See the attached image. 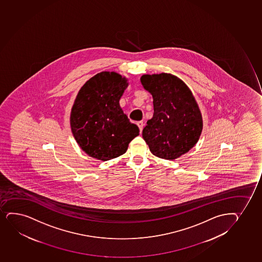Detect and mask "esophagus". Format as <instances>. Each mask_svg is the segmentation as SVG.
<instances>
[{
	"instance_id": "obj_1",
	"label": "esophagus",
	"mask_w": 262,
	"mask_h": 262,
	"mask_svg": "<svg viewBox=\"0 0 262 262\" xmlns=\"http://www.w3.org/2000/svg\"><path fill=\"white\" fill-rule=\"evenodd\" d=\"M137 126H139V128H140V131L142 132V128H143V126H144V123H143V121H142V120H141V121H138V122H137Z\"/></svg>"
}]
</instances>
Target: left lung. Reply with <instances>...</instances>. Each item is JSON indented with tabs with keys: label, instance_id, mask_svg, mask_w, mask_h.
Returning <instances> with one entry per match:
<instances>
[{
	"label": "left lung",
	"instance_id": "8db88e82",
	"mask_svg": "<svg viewBox=\"0 0 262 262\" xmlns=\"http://www.w3.org/2000/svg\"><path fill=\"white\" fill-rule=\"evenodd\" d=\"M141 82L152 94L154 105L142 137L156 157L176 159L199 141L203 129L199 105L186 84L172 74L143 75Z\"/></svg>",
	"mask_w": 262,
	"mask_h": 262
}]
</instances>
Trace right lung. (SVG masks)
I'll list each match as a JSON object with an SVG mask.
<instances>
[{"mask_svg": "<svg viewBox=\"0 0 262 262\" xmlns=\"http://www.w3.org/2000/svg\"><path fill=\"white\" fill-rule=\"evenodd\" d=\"M127 80L116 72H102L82 86L71 113L72 132L88 156L108 161L123 155L139 136L138 126L120 106Z\"/></svg>", "mask_w": 262, "mask_h": 262, "instance_id": "add662e5", "label": "right lung"}]
</instances>
